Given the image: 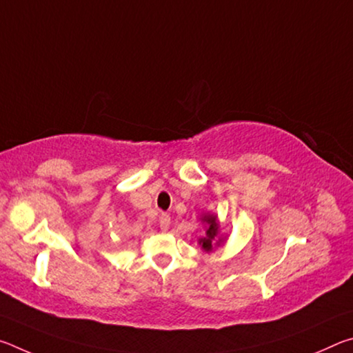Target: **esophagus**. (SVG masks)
Segmentation results:
<instances>
[{
    "instance_id": "34e87169",
    "label": "esophagus",
    "mask_w": 353,
    "mask_h": 353,
    "mask_svg": "<svg viewBox=\"0 0 353 353\" xmlns=\"http://www.w3.org/2000/svg\"><path fill=\"white\" fill-rule=\"evenodd\" d=\"M159 224H160V229H162V230H168V227H170V224H171V218H170V214H166V213H162V214H160V218H159Z\"/></svg>"
}]
</instances>
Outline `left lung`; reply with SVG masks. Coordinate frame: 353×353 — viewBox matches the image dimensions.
Returning a JSON list of instances; mask_svg holds the SVG:
<instances>
[{"instance_id": "left-lung-1", "label": "left lung", "mask_w": 353, "mask_h": 353, "mask_svg": "<svg viewBox=\"0 0 353 353\" xmlns=\"http://www.w3.org/2000/svg\"><path fill=\"white\" fill-rule=\"evenodd\" d=\"M199 221L205 227V235L199 238L198 244L204 252L210 254L212 250L219 248L221 244H224L227 235H221L219 219L216 213H210V212L202 213Z\"/></svg>"}]
</instances>
